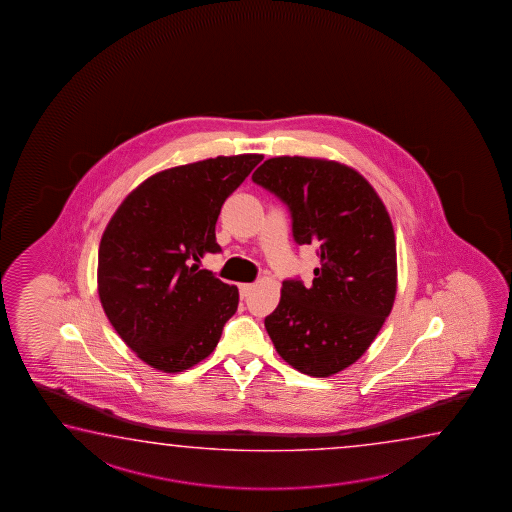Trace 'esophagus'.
<instances>
[{
	"instance_id": "esophagus-1",
	"label": "esophagus",
	"mask_w": 512,
	"mask_h": 512,
	"mask_svg": "<svg viewBox=\"0 0 512 512\" xmlns=\"http://www.w3.org/2000/svg\"><path fill=\"white\" fill-rule=\"evenodd\" d=\"M252 288H254V285L252 283H243V285H240V295L243 297H247V295L251 294Z\"/></svg>"
}]
</instances>
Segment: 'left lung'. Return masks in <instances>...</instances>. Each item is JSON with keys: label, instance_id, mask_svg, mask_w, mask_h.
<instances>
[{"label": "left lung", "instance_id": "8db88e82", "mask_svg": "<svg viewBox=\"0 0 512 512\" xmlns=\"http://www.w3.org/2000/svg\"><path fill=\"white\" fill-rule=\"evenodd\" d=\"M252 181L283 200L299 245H317L312 285L286 279L265 328L297 371L326 378L355 364L389 317L398 281L396 238L373 186L328 159H267Z\"/></svg>", "mask_w": 512, "mask_h": 512}]
</instances>
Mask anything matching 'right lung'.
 Returning <instances> with one entry per match:
<instances>
[{"label": "right lung", "instance_id": "obj_1", "mask_svg": "<svg viewBox=\"0 0 512 512\" xmlns=\"http://www.w3.org/2000/svg\"><path fill=\"white\" fill-rule=\"evenodd\" d=\"M261 154L206 159L148 177L105 227L98 295L123 342L163 373H181L213 353L238 308V288L199 269L220 252L222 204Z\"/></svg>", "mask_w": 512, "mask_h": 512}]
</instances>
